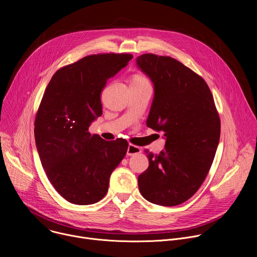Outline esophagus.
<instances>
[{"label": "esophagus", "mask_w": 257, "mask_h": 257, "mask_svg": "<svg viewBox=\"0 0 257 257\" xmlns=\"http://www.w3.org/2000/svg\"><path fill=\"white\" fill-rule=\"evenodd\" d=\"M141 153V149L138 148L136 145L133 144H129L128 148H127V156H134L137 154Z\"/></svg>", "instance_id": "obj_1"}]
</instances>
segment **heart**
<instances>
[{"label": "heart", "instance_id": "heart-1", "mask_svg": "<svg viewBox=\"0 0 257 257\" xmlns=\"http://www.w3.org/2000/svg\"><path fill=\"white\" fill-rule=\"evenodd\" d=\"M143 82H148V79H146L143 75L141 74H135L131 78V83H143Z\"/></svg>", "mask_w": 257, "mask_h": 257}]
</instances>
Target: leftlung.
<instances>
[{
    "mask_svg": "<svg viewBox=\"0 0 257 257\" xmlns=\"http://www.w3.org/2000/svg\"><path fill=\"white\" fill-rule=\"evenodd\" d=\"M137 68L154 84V99L146 120L165 134V149L148 154L150 166L138 176L141 195L152 203L175 206L201 186L217 149L221 122L206 82L171 57L144 54Z\"/></svg>",
    "mask_w": 257,
    "mask_h": 257,
    "instance_id": "1",
    "label": "left lung"
}]
</instances>
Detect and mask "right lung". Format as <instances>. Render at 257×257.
Wrapping results in <instances>:
<instances>
[{
	"instance_id": "1",
	"label": "right lung",
	"mask_w": 257,
	"mask_h": 257,
	"mask_svg": "<svg viewBox=\"0 0 257 257\" xmlns=\"http://www.w3.org/2000/svg\"><path fill=\"white\" fill-rule=\"evenodd\" d=\"M132 58L87 56L58 70L45 91L34 122L36 149L52 185L71 203L102 199L112 172L127 153L125 139L105 141L88 128L102 114L100 92L107 79Z\"/></svg>"
}]
</instances>
